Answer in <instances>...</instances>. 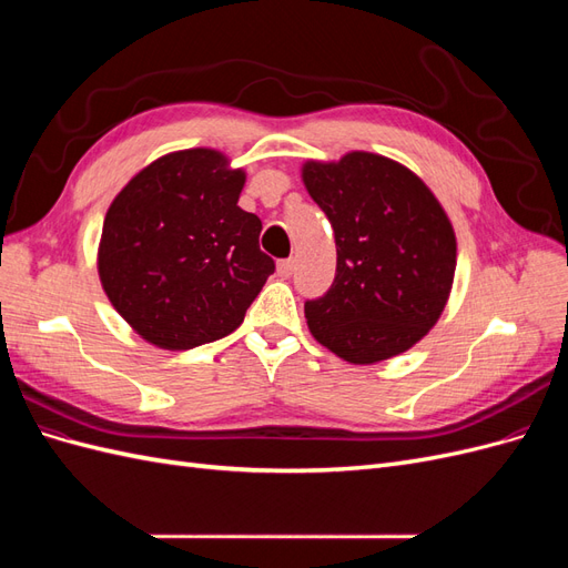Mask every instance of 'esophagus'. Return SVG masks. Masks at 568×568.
I'll return each instance as SVG.
<instances>
[{
	"label": "esophagus",
	"mask_w": 568,
	"mask_h": 568,
	"mask_svg": "<svg viewBox=\"0 0 568 568\" xmlns=\"http://www.w3.org/2000/svg\"><path fill=\"white\" fill-rule=\"evenodd\" d=\"M294 270H296V263L291 261V257H288V261H280V263H277L280 277H291V274H294Z\"/></svg>",
	"instance_id": "1"
}]
</instances>
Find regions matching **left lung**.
Listing matches in <instances>:
<instances>
[{
	"instance_id": "obj_1",
	"label": "left lung",
	"mask_w": 568,
	"mask_h": 568,
	"mask_svg": "<svg viewBox=\"0 0 568 568\" xmlns=\"http://www.w3.org/2000/svg\"><path fill=\"white\" fill-rule=\"evenodd\" d=\"M303 182L336 239L334 284L305 303L311 334L353 365L409 351L453 288L457 242L443 205L412 170L369 151L307 161Z\"/></svg>"
}]
</instances>
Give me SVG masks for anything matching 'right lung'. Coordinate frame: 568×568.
I'll return each mask as SVG.
<instances>
[{
    "instance_id": "right-lung-1",
    "label": "right lung",
    "mask_w": 568,
    "mask_h": 568,
    "mask_svg": "<svg viewBox=\"0 0 568 568\" xmlns=\"http://www.w3.org/2000/svg\"><path fill=\"white\" fill-rule=\"evenodd\" d=\"M246 182L215 149L168 153L120 192L99 242V280L144 341L189 351L232 334L274 272Z\"/></svg>"
}]
</instances>
